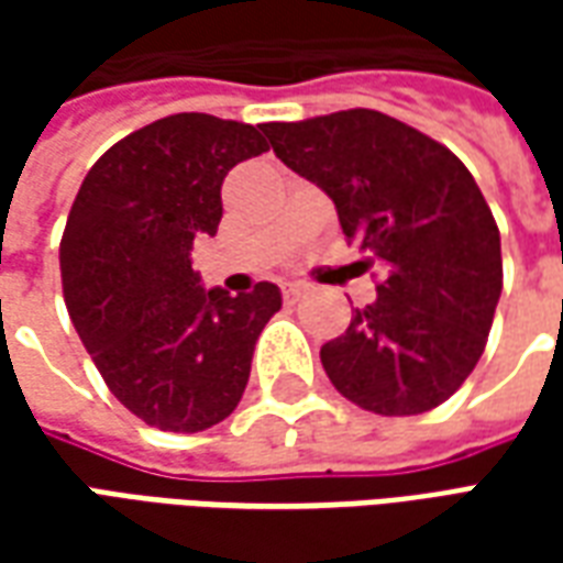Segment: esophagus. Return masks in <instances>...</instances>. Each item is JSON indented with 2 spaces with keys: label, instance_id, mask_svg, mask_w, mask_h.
I'll return each instance as SVG.
<instances>
[{
  "label": "esophagus",
  "instance_id": "obj_1",
  "mask_svg": "<svg viewBox=\"0 0 563 563\" xmlns=\"http://www.w3.org/2000/svg\"><path fill=\"white\" fill-rule=\"evenodd\" d=\"M301 295H305V286H301V283H283V301H286V305H295Z\"/></svg>",
  "mask_w": 563,
  "mask_h": 563
}]
</instances>
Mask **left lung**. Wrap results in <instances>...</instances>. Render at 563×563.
Listing matches in <instances>:
<instances>
[{"instance_id": "left-lung-1", "label": "left lung", "mask_w": 563, "mask_h": 563, "mask_svg": "<svg viewBox=\"0 0 563 563\" xmlns=\"http://www.w3.org/2000/svg\"><path fill=\"white\" fill-rule=\"evenodd\" d=\"M283 165L338 208L346 241L377 265V301L319 350L343 398L379 416L428 413L479 362L504 286L500 232L464 162L367 108L265 123Z\"/></svg>"}]
</instances>
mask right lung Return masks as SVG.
Wrapping results in <instances>:
<instances>
[{
  "label": "right lung",
  "mask_w": 563,
  "mask_h": 563,
  "mask_svg": "<svg viewBox=\"0 0 563 563\" xmlns=\"http://www.w3.org/2000/svg\"><path fill=\"white\" fill-rule=\"evenodd\" d=\"M268 150L262 126L172 114L132 132L84 177L59 271L68 317L114 398L141 422L196 434L232 413L274 283L232 298L205 289L192 244L217 234L222 180Z\"/></svg>",
  "instance_id": "add662e5"
}]
</instances>
